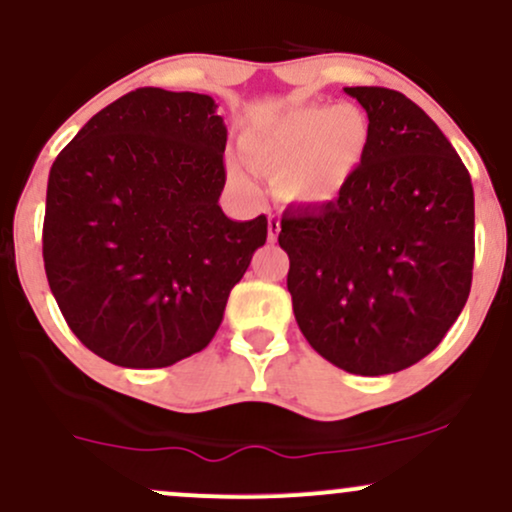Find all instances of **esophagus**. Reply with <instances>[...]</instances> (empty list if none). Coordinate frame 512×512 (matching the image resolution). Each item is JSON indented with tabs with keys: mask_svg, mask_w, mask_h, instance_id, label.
I'll list each match as a JSON object with an SVG mask.
<instances>
[{
	"mask_svg": "<svg viewBox=\"0 0 512 512\" xmlns=\"http://www.w3.org/2000/svg\"><path fill=\"white\" fill-rule=\"evenodd\" d=\"M281 231V223L276 216H269V240H276V236H279Z\"/></svg>",
	"mask_w": 512,
	"mask_h": 512,
	"instance_id": "34e87169",
	"label": "esophagus"
}]
</instances>
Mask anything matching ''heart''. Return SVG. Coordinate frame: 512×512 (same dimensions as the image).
I'll return each instance as SVG.
<instances>
[{"instance_id": "obj_1", "label": "heart", "mask_w": 512, "mask_h": 512, "mask_svg": "<svg viewBox=\"0 0 512 512\" xmlns=\"http://www.w3.org/2000/svg\"><path fill=\"white\" fill-rule=\"evenodd\" d=\"M370 142L368 115L354 103L289 105L243 134L250 166L276 175V192L289 204L325 209L354 180ZM236 185L252 182L238 163H228Z\"/></svg>"}]
</instances>
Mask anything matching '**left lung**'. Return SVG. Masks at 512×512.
I'll use <instances>...</instances> for the list:
<instances>
[{
	"mask_svg": "<svg viewBox=\"0 0 512 512\" xmlns=\"http://www.w3.org/2000/svg\"><path fill=\"white\" fill-rule=\"evenodd\" d=\"M344 91L368 115L366 158L330 207L286 209L279 245L308 344L346 373L387 375L431 354L467 303L474 190L445 134L404 93Z\"/></svg>",
	"mask_w": 512,
	"mask_h": 512,
	"instance_id": "8db88e82",
	"label": "left lung"
}]
</instances>
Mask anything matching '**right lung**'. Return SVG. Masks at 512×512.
I'll list each match as a JSON object with an SVG mask.
<instances>
[{
	"mask_svg": "<svg viewBox=\"0 0 512 512\" xmlns=\"http://www.w3.org/2000/svg\"><path fill=\"white\" fill-rule=\"evenodd\" d=\"M214 98L137 88L96 113L55 158L43 260L64 320L122 368H166L214 339L228 293L267 240L233 221L228 129Z\"/></svg>",
	"mask_w": 512,
	"mask_h": 512,
	"instance_id": "1",
	"label": "right lung"
}]
</instances>
